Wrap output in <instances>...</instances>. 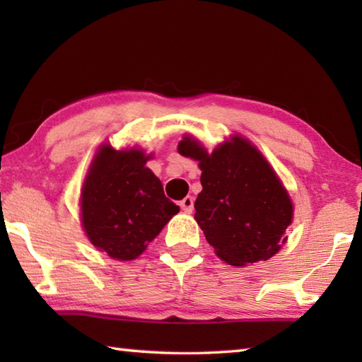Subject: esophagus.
Returning <instances> with one entry per match:
<instances>
[{"mask_svg":"<svg viewBox=\"0 0 362 362\" xmlns=\"http://www.w3.org/2000/svg\"><path fill=\"white\" fill-rule=\"evenodd\" d=\"M179 206L182 207V211L192 212L193 207H194V198H193V196H187V198H183V199L180 201Z\"/></svg>","mask_w":362,"mask_h":362,"instance_id":"esophagus-1","label":"esophagus"}]
</instances>
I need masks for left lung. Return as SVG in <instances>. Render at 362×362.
<instances>
[{
	"label": "left lung",
	"mask_w": 362,
	"mask_h": 362,
	"mask_svg": "<svg viewBox=\"0 0 362 362\" xmlns=\"http://www.w3.org/2000/svg\"><path fill=\"white\" fill-rule=\"evenodd\" d=\"M179 153L199 161L203 192L194 218L220 259L238 267L276 254L292 222V203L260 151L236 136L211 155L185 137Z\"/></svg>",
	"instance_id": "left-lung-1"
}]
</instances>
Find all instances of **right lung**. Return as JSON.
<instances>
[{
	"mask_svg": "<svg viewBox=\"0 0 362 362\" xmlns=\"http://www.w3.org/2000/svg\"><path fill=\"white\" fill-rule=\"evenodd\" d=\"M142 151L102 146L81 193L84 231L94 246L118 260H132L155 240L179 206L145 168Z\"/></svg>",
	"mask_w": 362,
	"mask_h": 362,
	"instance_id": "obj_1",
	"label": "right lung"
}]
</instances>
